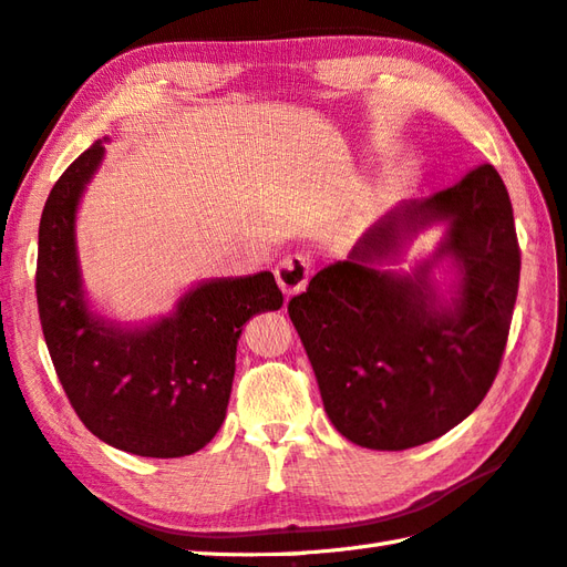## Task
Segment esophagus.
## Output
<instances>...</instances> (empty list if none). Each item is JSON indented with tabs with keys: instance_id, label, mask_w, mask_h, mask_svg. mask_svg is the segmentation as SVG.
<instances>
[{
	"instance_id": "obj_1",
	"label": "esophagus",
	"mask_w": 567,
	"mask_h": 567,
	"mask_svg": "<svg viewBox=\"0 0 567 567\" xmlns=\"http://www.w3.org/2000/svg\"><path fill=\"white\" fill-rule=\"evenodd\" d=\"M275 280L280 285V290L285 297H292L297 292H302L309 280V260L305 255H287L275 268Z\"/></svg>"
}]
</instances>
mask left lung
<instances>
[{
  "label": "left lung",
  "mask_w": 567,
  "mask_h": 567,
  "mask_svg": "<svg viewBox=\"0 0 567 567\" xmlns=\"http://www.w3.org/2000/svg\"><path fill=\"white\" fill-rule=\"evenodd\" d=\"M437 223L446 238L413 274L382 268ZM442 261L455 270L447 291L434 280ZM518 275L512 198L492 164L388 210L287 305L331 425L353 445L388 452L460 425L498 373Z\"/></svg>",
  "instance_id": "1"
}]
</instances>
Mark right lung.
<instances>
[{
  "instance_id": "obj_1",
  "label": "right lung",
  "mask_w": 567,
  "mask_h": 567,
  "mask_svg": "<svg viewBox=\"0 0 567 567\" xmlns=\"http://www.w3.org/2000/svg\"><path fill=\"white\" fill-rule=\"evenodd\" d=\"M105 144L95 142L53 184L39 224L37 299L43 339L83 425L140 457H186L226 420L246 321L282 307L272 272L216 277L140 327L100 317L83 292L75 214Z\"/></svg>"
}]
</instances>
